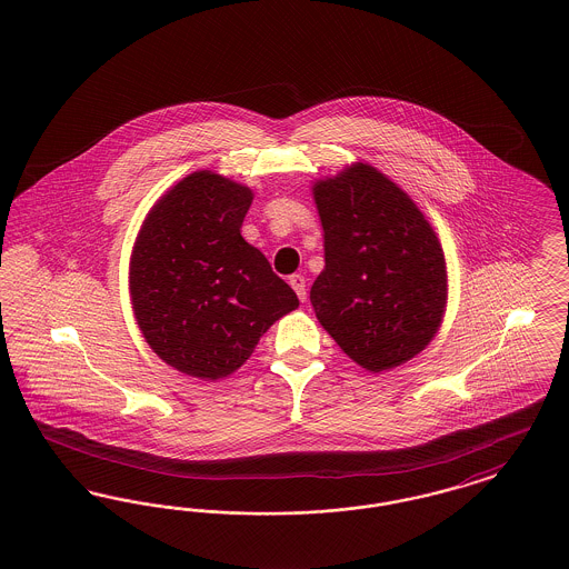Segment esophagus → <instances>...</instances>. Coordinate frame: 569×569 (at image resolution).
I'll return each mask as SVG.
<instances>
[{
	"label": "esophagus",
	"instance_id": "obj_1",
	"mask_svg": "<svg viewBox=\"0 0 569 569\" xmlns=\"http://www.w3.org/2000/svg\"><path fill=\"white\" fill-rule=\"evenodd\" d=\"M290 286H292V290L297 292V297L301 299V301H306L307 299V288H306V277L303 274H292L290 277Z\"/></svg>",
	"mask_w": 569,
	"mask_h": 569
}]
</instances>
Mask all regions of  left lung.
Wrapping results in <instances>:
<instances>
[{"instance_id":"8db88e82","label":"left lung","mask_w":569,"mask_h":569,"mask_svg":"<svg viewBox=\"0 0 569 569\" xmlns=\"http://www.w3.org/2000/svg\"><path fill=\"white\" fill-rule=\"evenodd\" d=\"M325 270L309 301L325 331L370 372L396 368L436 338L448 299L438 236L405 190L357 162L313 183Z\"/></svg>"}]
</instances>
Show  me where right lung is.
Listing matches in <instances>:
<instances>
[{
	"instance_id": "1",
	"label": "right lung",
	"mask_w": 569,
	"mask_h": 569,
	"mask_svg": "<svg viewBox=\"0 0 569 569\" xmlns=\"http://www.w3.org/2000/svg\"><path fill=\"white\" fill-rule=\"evenodd\" d=\"M251 188L197 171L160 197L130 260L136 322L151 350L188 377L238 370L274 320L299 307L240 227Z\"/></svg>"
}]
</instances>
